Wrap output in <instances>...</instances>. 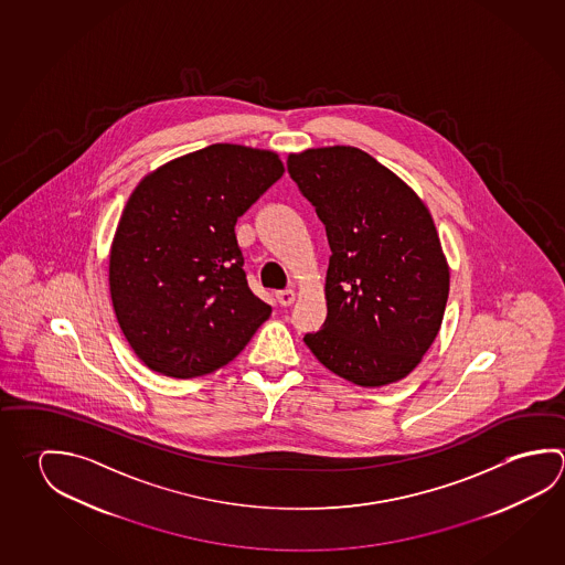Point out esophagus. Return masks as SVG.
<instances>
[{
	"label": "esophagus",
	"instance_id": "34e87169",
	"mask_svg": "<svg viewBox=\"0 0 565 565\" xmlns=\"http://www.w3.org/2000/svg\"><path fill=\"white\" fill-rule=\"evenodd\" d=\"M276 297H278L279 306H291L296 301V291L294 289H284V291H278Z\"/></svg>",
	"mask_w": 565,
	"mask_h": 565
}]
</instances>
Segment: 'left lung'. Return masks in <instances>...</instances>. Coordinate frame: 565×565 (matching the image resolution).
<instances>
[{"instance_id":"8db88e82","label":"left lung","mask_w":565,"mask_h":565,"mask_svg":"<svg viewBox=\"0 0 565 565\" xmlns=\"http://www.w3.org/2000/svg\"><path fill=\"white\" fill-rule=\"evenodd\" d=\"M287 170L326 224L327 319L306 345L359 386L415 371L443 326L450 268L415 190L356 147L291 152Z\"/></svg>"}]
</instances>
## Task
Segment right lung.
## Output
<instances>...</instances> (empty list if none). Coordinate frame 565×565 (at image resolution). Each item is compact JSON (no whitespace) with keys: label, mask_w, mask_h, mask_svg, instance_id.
I'll use <instances>...</instances> for the list:
<instances>
[{"label":"right lung","mask_w":565,"mask_h":565,"mask_svg":"<svg viewBox=\"0 0 565 565\" xmlns=\"http://www.w3.org/2000/svg\"><path fill=\"white\" fill-rule=\"evenodd\" d=\"M284 170L276 150L218 142L150 170L132 190L110 244V301L150 371L212 373L271 316L248 287L234 226Z\"/></svg>","instance_id":"1"}]
</instances>
